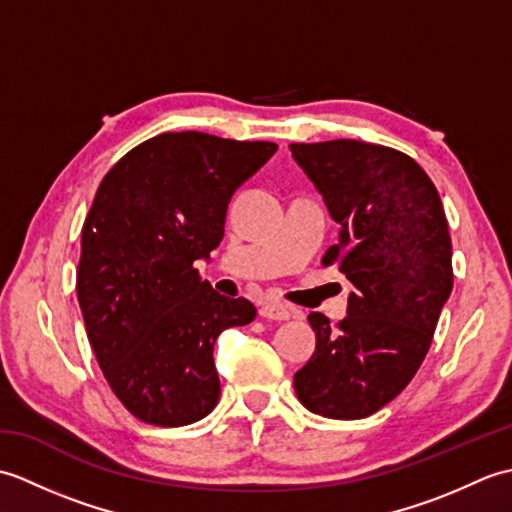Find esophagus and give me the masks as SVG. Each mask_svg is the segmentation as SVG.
<instances>
[{
  "instance_id": "1",
  "label": "esophagus",
  "mask_w": 512,
  "mask_h": 512,
  "mask_svg": "<svg viewBox=\"0 0 512 512\" xmlns=\"http://www.w3.org/2000/svg\"><path fill=\"white\" fill-rule=\"evenodd\" d=\"M259 317L270 319V321H288L290 317H295V312H292L284 303H264L262 308H259Z\"/></svg>"
}]
</instances>
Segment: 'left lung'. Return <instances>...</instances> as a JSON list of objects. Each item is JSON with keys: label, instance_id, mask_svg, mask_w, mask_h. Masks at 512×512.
Segmentation results:
<instances>
[{"label": "left lung", "instance_id": "8db88e82", "mask_svg": "<svg viewBox=\"0 0 512 512\" xmlns=\"http://www.w3.org/2000/svg\"><path fill=\"white\" fill-rule=\"evenodd\" d=\"M339 242L323 255L350 279L347 317L308 321L317 350L295 374L301 405L336 420L372 416L416 376L453 288L440 195L416 160L361 140L292 143Z\"/></svg>", "mask_w": 512, "mask_h": 512}]
</instances>
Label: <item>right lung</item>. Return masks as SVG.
Wrapping results in <instances>:
<instances>
[{
  "label": "right lung",
  "mask_w": 512,
  "mask_h": 512,
  "mask_svg": "<svg viewBox=\"0 0 512 512\" xmlns=\"http://www.w3.org/2000/svg\"><path fill=\"white\" fill-rule=\"evenodd\" d=\"M275 151L262 140L169 132L134 147L99 184L76 297L103 376L138 420L184 427L220 400L215 339L257 312L215 292L193 264L222 242L233 193Z\"/></svg>",
  "instance_id": "1"
}]
</instances>
